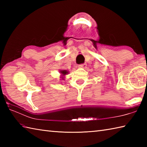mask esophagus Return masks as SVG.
I'll return each mask as SVG.
<instances>
[{"instance_id": "obj_1", "label": "esophagus", "mask_w": 147, "mask_h": 147, "mask_svg": "<svg viewBox=\"0 0 147 147\" xmlns=\"http://www.w3.org/2000/svg\"><path fill=\"white\" fill-rule=\"evenodd\" d=\"M86 67V64L85 63L79 65V67H81V68H85Z\"/></svg>"}]
</instances>
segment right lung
<instances>
[{
    "label": "right lung",
    "mask_w": 147,
    "mask_h": 147,
    "mask_svg": "<svg viewBox=\"0 0 147 147\" xmlns=\"http://www.w3.org/2000/svg\"><path fill=\"white\" fill-rule=\"evenodd\" d=\"M59 73L61 74V78H62V79H64V76L68 74L69 71L67 70H60L59 71Z\"/></svg>",
    "instance_id": "add662e5"
}]
</instances>
